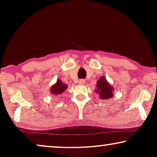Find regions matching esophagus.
<instances>
[{"label":"esophagus","instance_id":"1","mask_svg":"<svg viewBox=\"0 0 157 157\" xmlns=\"http://www.w3.org/2000/svg\"><path fill=\"white\" fill-rule=\"evenodd\" d=\"M79 82L80 85H84V84H85V80H84V79H80V80L79 81Z\"/></svg>","mask_w":157,"mask_h":157}]
</instances>
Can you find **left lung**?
<instances>
[{
	"label": "left lung",
	"instance_id": "1",
	"mask_svg": "<svg viewBox=\"0 0 157 157\" xmlns=\"http://www.w3.org/2000/svg\"><path fill=\"white\" fill-rule=\"evenodd\" d=\"M95 91L100 94V98L102 100H108L113 96V88L107 82L104 77H101L97 83Z\"/></svg>",
	"mask_w": 157,
	"mask_h": 157
}]
</instances>
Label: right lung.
Masks as SVG:
<instances>
[{"mask_svg": "<svg viewBox=\"0 0 157 157\" xmlns=\"http://www.w3.org/2000/svg\"><path fill=\"white\" fill-rule=\"evenodd\" d=\"M67 85H64V84L60 81V79L57 81V83L54 85L51 88V94H61L64 91L67 89Z\"/></svg>", "mask_w": 157, "mask_h": 157, "instance_id": "obj_1", "label": "right lung"}]
</instances>
